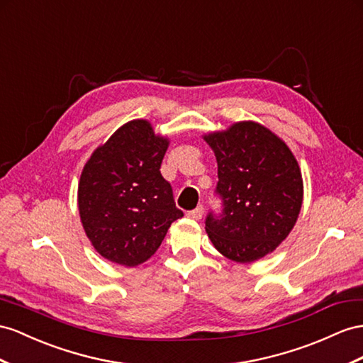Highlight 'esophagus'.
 Listing matches in <instances>:
<instances>
[{
    "instance_id": "1",
    "label": "esophagus",
    "mask_w": 363,
    "mask_h": 363,
    "mask_svg": "<svg viewBox=\"0 0 363 363\" xmlns=\"http://www.w3.org/2000/svg\"><path fill=\"white\" fill-rule=\"evenodd\" d=\"M187 216H189L190 219H194V220H199V219H202V216H203V208H202V206H201V207H198V208L191 210V211H189V213H187Z\"/></svg>"
}]
</instances>
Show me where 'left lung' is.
I'll list each match as a JSON object with an SVG mask.
<instances>
[{
    "label": "left lung",
    "mask_w": 363,
    "mask_h": 363,
    "mask_svg": "<svg viewBox=\"0 0 363 363\" xmlns=\"http://www.w3.org/2000/svg\"><path fill=\"white\" fill-rule=\"evenodd\" d=\"M216 156L224 211L208 215L206 231L227 259L255 262L286 239L299 218L303 181L284 139L255 121L202 136Z\"/></svg>",
    "instance_id": "left-lung-1"
}]
</instances>
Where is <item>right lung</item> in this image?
I'll list each match as a JSON object with an SVG mask.
<instances>
[{
	"mask_svg": "<svg viewBox=\"0 0 363 363\" xmlns=\"http://www.w3.org/2000/svg\"><path fill=\"white\" fill-rule=\"evenodd\" d=\"M169 144V138L155 133L150 121H128L93 150L82 169L81 224L107 261L124 267L148 261L172 222L184 216L160 172Z\"/></svg>",
	"mask_w": 363,
	"mask_h": 363,
	"instance_id": "add662e5",
	"label": "right lung"
}]
</instances>
